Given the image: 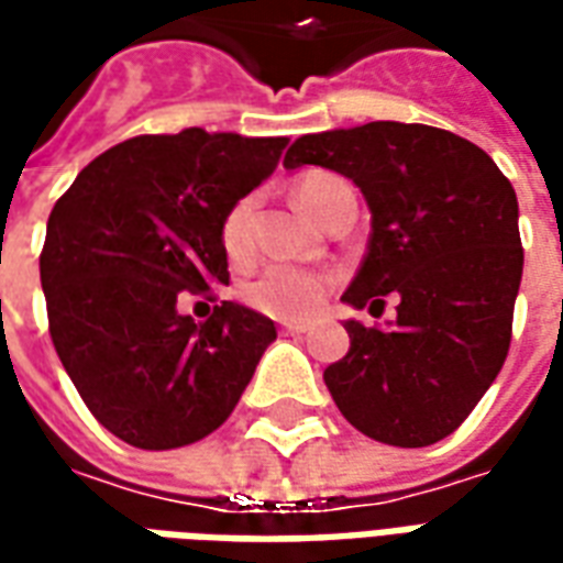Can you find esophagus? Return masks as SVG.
<instances>
[{
    "mask_svg": "<svg viewBox=\"0 0 563 563\" xmlns=\"http://www.w3.org/2000/svg\"><path fill=\"white\" fill-rule=\"evenodd\" d=\"M280 329H283V334H307V331H310V325H307V322H283Z\"/></svg>",
    "mask_w": 563,
    "mask_h": 563,
    "instance_id": "34e87169",
    "label": "esophagus"
}]
</instances>
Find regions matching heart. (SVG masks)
<instances>
[{
	"label": "heart",
	"mask_w": 563,
	"mask_h": 563,
	"mask_svg": "<svg viewBox=\"0 0 563 563\" xmlns=\"http://www.w3.org/2000/svg\"><path fill=\"white\" fill-rule=\"evenodd\" d=\"M341 180L331 174H313L307 177L305 184L298 186V205L305 208L310 220H317L322 201L331 192V186H338ZM253 198H241L238 205L229 208L225 220L220 225V244L225 258L232 265H244L253 258ZM331 277L319 274V271L298 268V265H271L258 274L256 280H250L244 286V301L258 313L274 319H307L317 313L325 292H329Z\"/></svg>",
	"instance_id": "1"
}]
</instances>
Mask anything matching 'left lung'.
<instances>
[{
  "label": "left lung",
  "mask_w": 563,
  "mask_h": 563,
  "mask_svg": "<svg viewBox=\"0 0 563 563\" xmlns=\"http://www.w3.org/2000/svg\"><path fill=\"white\" fill-rule=\"evenodd\" d=\"M283 165L350 177L371 208L362 268L343 292L389 329L346 319L350 353L325 367L346 422L389 446H431L459 428L504 367L519 295V201L495 159L446 129L377 120L295 141Z\"/></svg>",
  "instance_id": "8db88e82"
}]
</instances>
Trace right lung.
I'll use <instances>...</instances> for the list:
<instances>
[{"label": "right lung", "instance_id": "right-lung-1", "mask_svg": "<svg viewBox=\"0 0 563 563\" xmlns=\"http://www.w3.org/2000/svg\"><path fill=\"white\" fill-rule=\"evenodd\" d=\"M283 147L205 129L141 135L96 156L51 210L38 265L56 355L129 446L177 449L217 431L277 338L244 305L222 301L196 322L177 298L229 283L220 225Z\"/></svg>", "mask_w": 563, "mask_h": 563}]
</instances>
